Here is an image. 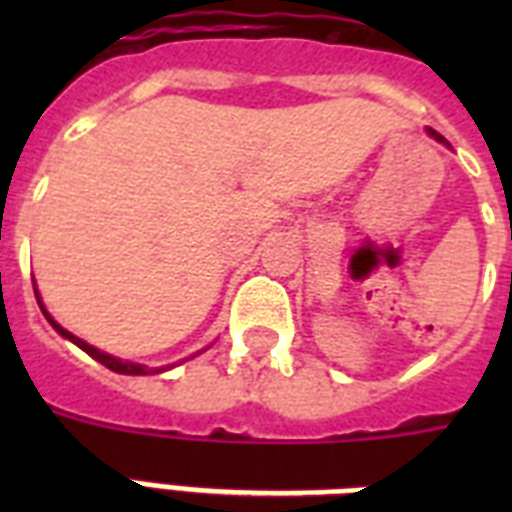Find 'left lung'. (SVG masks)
Segmentation results:
<instances>
[{
    "label": "left lung",
    "mask_w": 512,
    "mask_h": 512,
    "mask_svg": "<svg viewBox=\"0 0 512 512\" xmlns=\"http://www.w3.org/2000/svg\"><path fill=\"white\" fill-rule=\"evenodd\" d=\"M430 135H433V138H436V140H441V143H444V138H441V135H438L436 130H430Z\"/></svg>",
    "instance_id": "1"
}]
</instances>
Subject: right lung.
Instances as JSON below:
<instances>
[{"label": "right lung", "instance_id": "right-lung-1", "mask_svg": "<svg viewBox=\"0 0 512 512\" xmlns=\"http://www.w3.org/2000/svg\"><path fill=\"white\" fill-rule=\"evenodd\" d=\"M42 313H44V316H47V321H50L52 327H55V332H58V335H63V337H66V340H71V342H74V345H79V348H82L84 353H90V356L95 358V361H100V364H103V366H108L111 372H119V374H148L146 366L130 364V361H119V358L108 356V353H100L98 348H92V345H87V342H84V340H79V337H74V335H71V332H66V329L60 327V324H55L50 313L44 311V308H42Z\"/></svg>", "mask_w": 512, "mask_h": 512}]
</instances>
